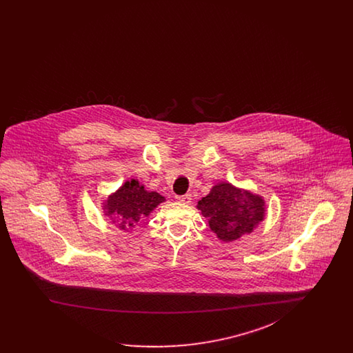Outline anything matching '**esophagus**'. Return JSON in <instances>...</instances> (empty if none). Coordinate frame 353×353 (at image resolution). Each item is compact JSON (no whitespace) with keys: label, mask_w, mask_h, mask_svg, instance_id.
<instances>
[{"label":"esophagus","mask_w":353,"mask_h":353,"mask_svg":"<svg viewBox=\"0 0 353 353\" xmlns=\"http://www.w3.org/2000/svg\"><path fill=\"white\" fill-rule=\"evenodd\" d=\"M176 200L181 203H190L192 196L190 194H183V196H176Z\"/></svg>","instance_id":"34e87169"}]
</instances>
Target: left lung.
Returning <instances> with one entry per match:
<instances>
[{"instance_id":"8db88e82","label":"left lung","mask_w":353,"mask_h":353,"mask_svg":"<svg viewBox=\"0 0 353 353\" xmlns=\"http://www.w3.org/2000/svg\"><path fill=\"white\" fill-rule=\"evenodd\" d=\"M197 208L209 219L210 229L225 242L252 233L265 217L262 197L229 183L214 185L210 193L199 201Z\"/></svg>"}]
</instances>
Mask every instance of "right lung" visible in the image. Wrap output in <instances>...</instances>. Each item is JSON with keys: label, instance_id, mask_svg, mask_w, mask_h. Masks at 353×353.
Masks as SVG:
<instances>
[{"label": "right lung", "instance_id": "right-lung-1", "mask_svg": "<svg viewBox=\"0 0 353 353\" xmlns=\"http://www.w3.org/2000/svg\"><path fill=\"white\" fill-rule=\"evenodd\" d=\"M163 201L165 199L161 194L147 192L139 181L131 180L108 197L104 209L107 216L114 217L112 222H118L120 229L128 230L144 217H148L152 210Z\"/></svg>", "mask_w": 353, "mask_h": 353}]
</instances>
